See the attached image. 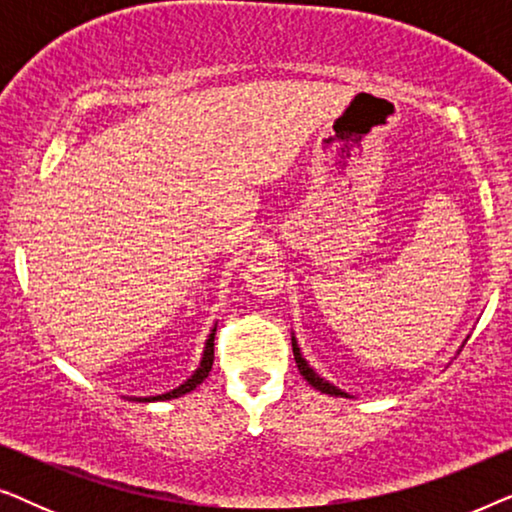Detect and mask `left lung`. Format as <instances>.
<instances>
[{
  "instance_id": "8db88e82",
  "label": "left lung",
  "mask_w": 512,
  "mask_h": 512,
  "mask_svg": "<svg viewBox=\"0 0 512 512\" xmlns=\"http://www.w3.org/2000/svg\"><path fill=\"white\" fill-rule=\"evenodd\" d=\"M291 345H293V359H296V363H298V370H300V375L305 377L307 384H312V387L317 389V391H321V394H331V396H342V398H349V396L345 394V391L338 389V387H333L331 382H326L324 377H319L317 373H314V370L310 368V363H307V361L303 359V354H300V347H298L296 338H291Z\"/></svg>"
}]
</instances>
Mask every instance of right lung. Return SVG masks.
Instances as JSON below:
<instances>
[{
  "label": "right lung",
  "mask_w": 512,
  "mask_h": 512,
  "mask_svg": "<svg viewBox=\"0 0 512 512\" xmlns=\"http://www.w3.org/2000/svg\"><path fill=\"white\" fill-rule=\"evenodd\" d=\"M214 331L216 328H212V333H209V338L205 342V352H202V361L200 366L195 373L188 377V380L184 384H179L177 389L167 391V394H158V396H146V398H135V401L139 403H151V401H170V398H179L188 394V391H193L198 384L205 382V377L209 375V370H212V363H214Z\"/></svg>",
  "instance_id": "right-lung-1"
}]
</instances>
